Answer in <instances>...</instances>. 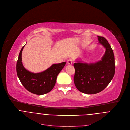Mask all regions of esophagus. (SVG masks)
<instances>
[{
  "mask_svg": "<svg viewBox=\"0 0 130 130\" xmlns=\"http://www.w3.org/2000/svg\"><path fill=\"white\" fill-rule=\"evenodd\" d=\"M67 63H68V64H72V60L71 59L68 60V61H67Z\"/></svg>",
  "mask_w": 130,
  "mask_h": 130,
  "instance_id": "34e87169",
  "label": "esophagus"
}]
</instances>
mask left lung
<instances>
[{"instance_id":"8db88e82","label":"left lung","mask_w":130,"mask_h":130,"mask_svg":"<svg viewBox=\"0 0 130 130\" xmlns=\"http://www.w3.org/2000/svg\"><path fill=\"white\" fill-rule=\"evenodd\" d=\"M99 43L105 49L101 60L95 63L77 61L74 63V82L80 92L88 94H96L103 90L113 78L115 63L113 51L105 38L98 36Z\"/></svg>"}]
</instances>
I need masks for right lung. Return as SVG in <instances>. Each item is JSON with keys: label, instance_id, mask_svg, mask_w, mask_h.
<instances>
[{"label": "right lung", "instance_id": "right-lung-1", "mask_svg": "<svg viewBox=\"0 0 130 130\" xmlns=\"http://www.w3.org/2000/svg\"><path fill=\"white\" fill-rule=\"evenodd\" d=\"M19 54L16 64L17 76L22 85L28 91L37 95L48 93L54 87L57 76L62 70L66 62L51 65L47 70L39 73H33L27 70L22 63V51Z\"/></svg>", "mask_w": 130, "mask_h": 130}]
</instances>
